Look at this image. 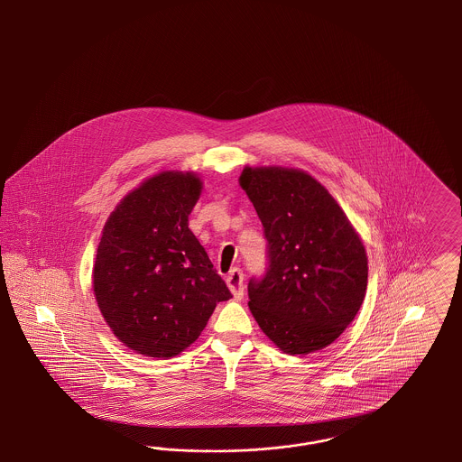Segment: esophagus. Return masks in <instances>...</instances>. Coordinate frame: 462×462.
Masks as SVG:
<instances>
[{
	"mask_svg": "<svg viewBox=\"0 0 462 462\" xmlns=\"http://www.w3.org/2000/svg\"><path fill=\"white\" fill-rule=\"evenodd\" d=\"M226 286L232 291L236 300L244 298V273L241 268H232L226 275Z\"/></svg>",
	"mask_w": 462,
	"mask_h": 462,
	"instance_id": "obj_1",
	"label": "esophagus"
}]
</instances>
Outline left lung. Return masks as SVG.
Returning a JSON list of instances; mask_svg holds the SVG:
<instances>
[{
  "instance_id": "obj_1",
  "label": "left lung",
  "mask_w": 462,
  "mask_h": 462,
  "mask_svg": "<svg viewBox=\"0 0 462 462\" xmlns=\"http://www.w3.org/2000/svg\"><path fill=\"white\" fill-rule=\"evenodd\" d=\"M239 181L266 239L264 275L247 284L253 317L284 353L326 348L365 298L364 244L328 189L305 171L245 168Z\"/></svg>"
}]
</instances>
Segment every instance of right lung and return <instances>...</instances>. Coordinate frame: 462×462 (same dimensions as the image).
I'll return each instance as SVG.
<instances>
[{
    "label": "right lung",
    "instance_id": "1",
    "mask_svg": "<svg viewBox=\"0 0 462 462\" xmlns=\"http://www.w3.org/2000/svg\"><path fill=\"white\" fill-rule=\"evenodd\" d=\"M200 189L194 173H159L123 199L104 226L93 292L112 332L136 353L183 352L217 303L232 298L189 228Z\"/></svg>",
    "mask_w": 462,
    "mask_h": 462
}]
</instances>
